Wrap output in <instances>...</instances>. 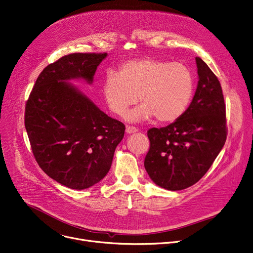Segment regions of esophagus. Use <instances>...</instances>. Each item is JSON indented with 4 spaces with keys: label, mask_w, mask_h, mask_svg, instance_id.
<instances>
[{
    "label": "esophagus",
    "mask_w": 253,
    "mask_h": 253,
    "mask_svg": "<svg viewBox=\"0 0 253 253\" xmlns=\"http://www.w3.org/2000/svg\"><path fill=\"white\" fill-rule=\"evenodd\" d=\"M137 131V128H135V127H132V126H127L126 127V133L127 134H132V133H136Z\"/></svg>",
    "instance_id": "1"
}]
</instances>
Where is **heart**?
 <instances>
[{
	"label": "heart",
	"instance_id": "b5f03b06",
	"mask_svg": "<svg viewBox=\"0 0 253 253\" xmlns=\"http://www.w3.org/2000/svg\"><path fill=\"white\" fill-rule=\"evenodd\" d=\"M194 93V79L180 62L144 57L125 62L117 73H109L103 84V96L109 110L126 119L140 122L156 117L160 123H172L185 114Z\"/></svg>",
	"mask_w": 253,
	"mask_h": 253
}]
</instances>
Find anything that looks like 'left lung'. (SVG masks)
Listing matches in <instances>:
<instances>
[{
    "mask_svg": "<svg viewBox=\"0 0 253 253\" xmlns=\"http://www.w3.org/2000/svg\"><path fill=\"white\" fill-rule=\"evenodd\" d=\"M199 82L187 112L167 127L147 131L145 169L157 186L169 191L198 182L213 165L227 138L226 105L221 84L200 57Z\"/></svg>",
    "mask_w": 253,
    "mask_h": 253,
    "instance_id": "left-lung-1",
    "label": "left lung"
}]
</instances>
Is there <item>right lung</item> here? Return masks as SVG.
Listing matches in <instances>:
<instances>
[{
	"instance_id": "add662e5",
	"label": "right lung",
	"mask_w": 253,
	"mask_h": 253,
	"mask_svg": "<svg viewBox=\"0 0 253 253\" xmlns=\"http://www.w3.org/2000/svg\"><path fill=\"white\" fill-rule=\"evenodd\" d=\"M106 52H76L48 64L25 106V128L40 169L61 185L84 190L108 173L125 125L65 81L93 82Z\"/></svg>"
}]
</instances>
